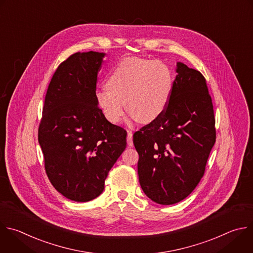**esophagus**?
<instances>
[{"mask_svg": "<svg viewBox=\"0 0 253 253\" xmlns=\"http://www.w3.org/2000/svg\"><path fill=\"white\" fill-rule=\"evenodd\" d=\"M132 132L130 130L127 131V143H128V146L129 147H133V140H132Z\"/></svg>", "mask_w": 253, "mask_h": 253, "instance_id": "esophagus-1", "label": "esophagus"}]
</instances>
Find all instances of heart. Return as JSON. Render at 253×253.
Masks as SVG:
<instances>
[{
    "label": "heart",
    "mask_w": 253,
    "mask_h": 253,
    "mask_svg": "<svg viewBox=\"0 0 253 253\" xmlns=\"http://www.w3.org/2000/svg\"><path fill=\"white\" fill-rule=\"evenodd\" d=\"M106 85L96 91L95 98L109 122L119 123L126 105L132 118L150 123L166 110L172 92V73L162 61L125 57L112 69Z\"/></svg>",
    "instance_id": "b5f03b06"
}]
</instances>
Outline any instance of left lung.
<instances>
[{
    "label": "left lung",
    "instance_id": "8db88e82",
    "mask_svg": "<svg viewBox=\"0 0 253 253\" xmlns=\"http://www.w3.org/2000/svg\"><path fill=\"white\" fill-rule=\"evenodd\" d=\"M164 113L133 135L145 195L160 205L186 199L204 177L215 143V118L205 76L177 63Z\"/></svg>",
    "mask_w": 253,
    "mask_h": 253
}]
</instances>
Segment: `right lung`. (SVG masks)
I'll use <instances>...</instances> for the list:
<instances>
[{"label":"right lung","mask_w":253,"mask_h":253,"mask_svg":"<svg viewBox=\"0 0 253 253\" xmlns=\"http://www.w3.org/2000/svg\"><path fill=\"white\" fill-rule=\"evenodd\" d=\"M104 55L75 52L58 65L39 126L47 178L74 202H89L103 192L109 171L126 148V130L105 118L95 98Z\"/></svg>","instance_id":"1"}]
</instances>
